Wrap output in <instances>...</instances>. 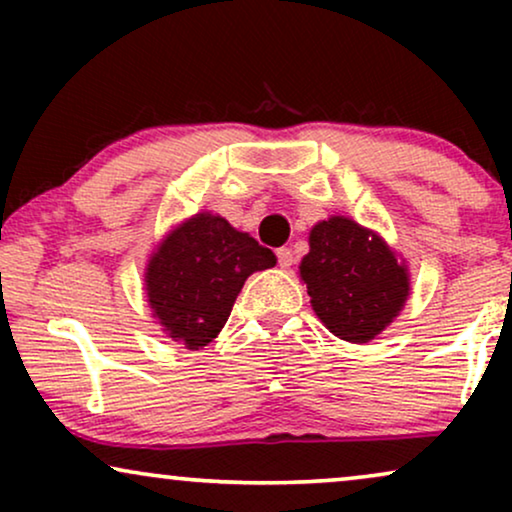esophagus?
I'll return each mask as SVG.
<instances>
[{
  "instance_id": "esophagus-1",
  "label": "esophagus",
  "mask_w": 512,
  "mask_h": 512,
  "mask_svg": "<svg viewBox=\"0 0 512 512\" xmlns=\"http://www.w3.org/2000/svg\"><path fill=\"white\" fill-rule=\"evenodd\" d=\"M277 263H279V268H291L293 265V251L289 249V247H282V249H277Z\"/></svg>"
}]
</instances>
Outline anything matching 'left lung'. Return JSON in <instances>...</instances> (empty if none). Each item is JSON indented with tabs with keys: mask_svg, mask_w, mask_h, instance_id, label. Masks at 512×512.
Instances as JSON below:
<instances>
[{
	"mask_svg": "<svg viewBox=\"0 0 512 512\" xmlns=\"http://www.w3.org/2000/svg\"><path fill=\"white\" fill-rule=\"evenodd\" d=\"M312 310L347 342H368L387 328L410 293L405 265L373 230L345 216L321 221L300 263Z\"/></svg>",
	"mask_w": 512,
	"mask_h": 512,
	"instance_id": "left-lung-1",
	"label": "left lung"
}]
</instances>
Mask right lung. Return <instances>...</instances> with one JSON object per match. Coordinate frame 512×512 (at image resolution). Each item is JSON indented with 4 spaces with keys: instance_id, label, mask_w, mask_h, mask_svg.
<instances>
[{
    "instance_id": "obj_1",
    "label": "right lung",
    "mask_w": 512,
    "mask_h": 512,
    "mask_svg": "<svg viewBox=\"0 0 512 512\" xmlns=\"http://www.w3.org/2000/svg\"><path fill=\"white\" fill-rule=\"evenodd\" d=\"M277 256L214 214H195L167 235L146 268L153 317L174 342L200 349L230 317L251 272Z\"/></svg>"
}]
</instances>
